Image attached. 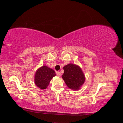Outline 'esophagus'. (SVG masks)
Segmentation results:
<instances>
[{"label":"esophagus","instance_id":"1","mask_svg":"<svg viewBox=\"0 0 123 123\" xmlns=\"http://www.w3.org/2000/svg\"><path fill=\"white\" fill-rule=\"evenodd\" d=\"M56 74L58 76H60L61 75V73L59 71H57L56 72Z\"/></svg>","mask_w":123,"mask_h":123}]
</instances>
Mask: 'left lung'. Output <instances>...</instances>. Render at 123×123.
Masks as SVG:
<instances>
[{
    "mask_svg": "<svg viewBox=\"0 0 123 123\" xmlns=\"http://www.w3.org/2000/svg\"><path fill=\"white\" fill-rule=\"evenodd\" d=\"M64 73L62 78L68 87L73 90H79L85 80V77L79 66L70 64L63 68Z\"/></svg>",
    "mask_w": 123,
    "mask_h": 123,
    "instance_id": "left-lung-1",
    "label": "left lung"
}]
</instances>
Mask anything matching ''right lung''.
Segmentation results:
<instances>
[{
	"instance_id": "1",
	"label": "right lung",
	"mask_w": 123,
	"mask_h": 123,
	"mask_svg": "<svg viewBox=\"0 0 123 123\" xmlns=\"http://www.w3.org/2000/svg\"><path fill=\"white\" fill-rule=\"evenodd\" d=\"M56 74L54 71L46 66H43L37 70L34 76V82L37 87L45 89L49 85L51 80Z\"/></svg>"
}]
</instances>
